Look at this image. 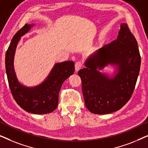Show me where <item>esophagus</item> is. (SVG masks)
I'll return each mask as SVG.
<instances>
[{
	"label": "esophagus",
	"mask_w": 148,
	"mask_h": 148,
	"mask_svg": "<svg viewBox=\"0 0 148 148\" xmlns=\"http://www.w3.org/2000/svg\"><path fill=\"white\" fill-rule=\"evenodd\" d=\"M82 62H80V61L77 62L75 64V71L77 72L81 68H82Z\"/></svg>",
	"instance_id": "esophagus-1"
}]
</instances>
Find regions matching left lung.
<instances>
[{
	"mask_svg": "<svg viewBox=\"0 0 148 148\" xmlns=\"http://www.w3.org/2000/svg\"><path fill=\"white\" fill-rule=\"evenodd\" d=\"M109 65L114 70L103 71ZM80 69L85 104L91 112L106 114L120 110L131 98L141 65L137 40L126 23L121 24L116 40L99 48Z\"/></svg>",
	"mask_w": 148,
	"mask_h": 148,
	"instance_id": "8db88e82",
	"label": "left lung"
}]
</instances>
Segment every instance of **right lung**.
<instances>
[{"label":"right lung","mask_w":148,"mask_h":148,"mask_svg":"<svg viewBox=\"0 0 148 148\" xmlns=\"http://www.w3.org/2000/svg\"><path fill=\"white\" fill-rule=\"evenodd\" d=\"M35 24H25L13 36L5 56V68L10 90L14 99L24 110L43 114L55 110L58 104V94L63 82L74 73V62L67 60L54 64L44 82L28 87L18 80L14 69V58L21 38L30 31Z\"/></svg>","instance_id":"1"}]
</instances>
